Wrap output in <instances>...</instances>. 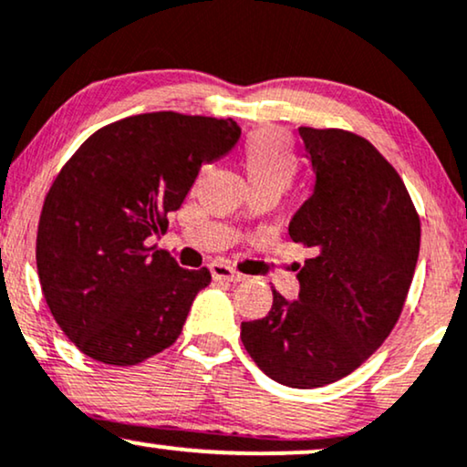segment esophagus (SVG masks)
Returning a JSON list of instances; mask_svg holds the SVG:
<instances>
[{"instance_id":"34e87169","label":"esophagus","mask_w":467,"mask_h":467,"mask_svg":"<svg viewBox=\"0 0 467 467\" xmlns=\"http://www.w3.org/2000/svg\"><path fill=\"white\" fill-rule=\"evenodd\" d=\"M209 271H211V277L213 279H222V282H244L245 275H241L239 271H234L233 266L223 265V263H211L209 265Z\"/></svg>"}]
</instances>
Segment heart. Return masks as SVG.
Masks as SVG:
<instances>
[{"mask_svg":"<svg viewBox=\"0 0 467 467\" xmlns=\"http://www.w3.org/2000/svg\"><path fill=\"white\" fill-rule=\"evenodd\" d=\"M241 164L250 188H277L284 192L295 179L296 155L282 130L263 128L247 139Z\"/></svg>","mask_w":467,"mask_h":467,"instance_id":"obj_1","label":"heart"}]
</instances>
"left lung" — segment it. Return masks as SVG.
Masks as SVG:
<instances>
[{"mask_svg":"<svg viewBox=\"0 0 467 467\" xmlns=\"http://www.w3.org/2000/svg\"><path fill=\"white\" fill-rule=\"evenodd\" d=\"M298 134L314 185L288 233L312 258L296 275L295 301L273 290L271 312L241 322V341L271 380L316 389L357 369L393 331L420 222L401 177L369 140L344 130Z\"/></svg>","mask_w":467,"mask_h":467,"instance_id":"8db88e82","label":"left lung"}]
</instances>
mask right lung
<instances>
[{
  "instance_id": "obj_1",
  "label": "right lung",
  "mask_w": 467,
  "mask_h": 467,
  "mask_svg": "<svg viewBox=\"0 0 467 467\" xmlns=\"http://www.w3.org/2000/svg\"><path fill=\"white\" fill-rule=\"evenodd\" d=\"M233 119L134 115L91 134L42 207L36 263L47 306L80 352L117 368L175 344L211 275L155 250L202 164L233 151Z\"/></svg>"
}]
</instances>
